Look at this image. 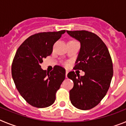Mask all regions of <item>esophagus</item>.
Masks as SVG:
<instances>
[{"label": "esophagus", "mask_w": 126, "mask_h": 126, "mask_svg": "<svg viewBox=\"0 0 126 126\" xmlns=\"http://www.w3.org/2000/svg\"><path fill=\"white\" fill-rule=\"evenodd\" d=\"M67 74H68V71H65V78H67Z\"/></svg>", "instance_id": "esophagus-1"}]
</instances>
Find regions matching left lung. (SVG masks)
Here are the masks:
<instances>
[{
    "mask_svg": "<svg viewBox=\"0 0 126 126\" xmlns=\"http://www.w3.org/2000/svg\"><path fill=\"white\" fill-rule=\"evenodd\" d=\"M67 33L81 43L74 69L85 73L83 76L74 71L67 74L74 82L70 100L76 108L86 110L96 106L110 87L113 76L112 59L105 44L94 33L85 30Z\"/></svg>",
    "mask_w": 126,
    "mask_h": 126,
    "instance_id": "1",
    "label": "left lung"
}]
</instances>
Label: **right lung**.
Returning <instances> with one entry per match:
<instances>
[{
	"label": "right lung",
	"mask_w": 126,
	"mask_h": 126,
	"mask_svg": "<svg viewBox=\"0 0 126 126\" xmlns=\"http://www.w3.org/2000/svg\"><path fill=\"white\" fill-rule=\"evenodd\" d=\"M65 30L43 32L28 38L16 51L12 64V77L22 97L37 108L50 106L65 79V71L56 66L50 73L41 68L43 59L52 52L53 44Z\"/></svg>",
	"instance_id": "add662e5"
}]
</instances>
